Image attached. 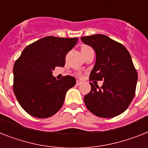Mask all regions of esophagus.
<instances>
[{"mask_svg":"<svg viewBox=\"0 0 148 148\" xmlns=\"http://www.w3.org/2000/svg\"><path fill=\"white\" fill-rule=\"evenodd\" d=\"M82 83V82L80 81V80H77V82H76V85L77 86H79V85H80Z\"/></svg>","mask_w":148,"mask_h":148,"instance_id":"1","label":"esophagus"}]
</instances>
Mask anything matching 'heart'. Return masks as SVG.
I'll return each mask as SVG.
<instances>
[{
    "label": "heart",
    "mask_w": 148,
    "mask_h": 148,
    "mask_svg": "<svg viewBox=\"0 0 148 148\" xmlns=\"http://www.w3.org/2000/svg\"><path fill=\"white\" fill-rule=\"evenodd\" d=\"M88 47H88V46H84V47H83L82 49H86V48H88Z\"/></svg>",
    "instance_id": "heart-1"
}]
</instances>
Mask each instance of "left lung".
I'll return each mask as SVG.
<instances>
[{
	"mask_svg": "<svg viewBox=\"0 0 148 148\" xmlns=\"http://www.w3.org/2000/svg\"><path fill=\"white\" fill-rule=\"evenodd\" d=\"M81 40L93 47L96 53L90 81H104L101 87L89 83L92 88L85 95V104L96 116L119 115L133 101L138 79L129 51L121 43L101 34L81 37Z\"/></svg>",
	"mask_w": 148,
	"mask_h": 148,
	"instance_id": "8db88e82",
	"label": "left lung"
}]
</instances>
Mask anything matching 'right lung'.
Wrapping results in <instances>:
<instances>
[{
    "mask_svg": "<svg viewBox=\"0 0 148 148\" xmlns=\"http://www.w3.org/2000/svg\"><path fill=\"white\" fill-rule=\"evenodd\" d=\"M77 38L47 36L27 46L13 67V91L29 115L46 119L63 105L67 91L76 84L71 76L56 79L52 71L63 67Z\"/></svg>",
    "mask_w": 148,
    "mask_h": 148,
    "instance_id": "1",
    "label": "right lung"
}]
</instances>
